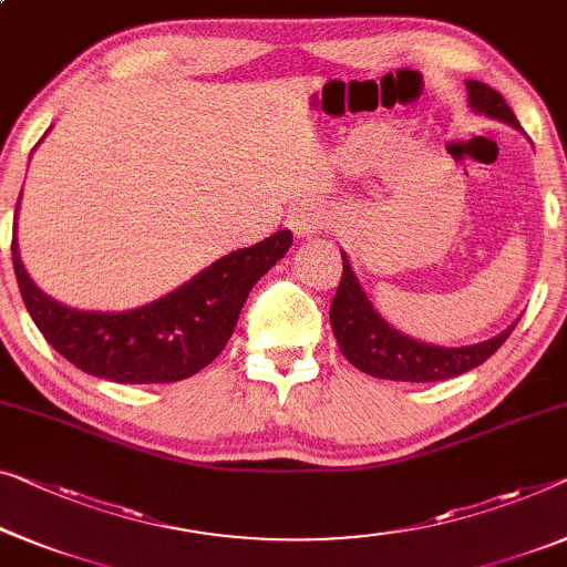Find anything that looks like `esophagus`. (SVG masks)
I'll list each match as a JSON object with an SVG mask.
<instances>
[{
    "label": "esophagus",
    "mask_w": 567,
    "mask_h": 567,
    "mask_svg": "<svg viewBox=\"0 0 567 567\" xmlns=\"http://www.w3.org/2000/svg\"><path fill=\"white\" fill-rule=\"evenodd\" d=\"M287 224H290V229L295 236H312L318 234L320 229L326 226V214L323 208L318 206V203H300L298 208H292L290 218H287Z\"/></svg>",
    "instance_id": "34e87169"
}]
</instances>
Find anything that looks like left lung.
<instances>
[{"mask_svg":"<svg viewBox=\"0 0 567 567\" xmlns=\"http://www.w3.org/2000/svg\"><path fill=\"white\" fill-rule=\"evenodd\" d=\"M466 86L468 101L476 112L519 126L517 116L499 91L481 81H468ZM341 257L343 272L331 302L333 336L343 357L369 377L394 379V382H441V379L466 374L468 369L484 364L514 331L512 326L496 338L476 346H461V349H441V346L412 341L379 318L359 280L353 277L349 259L346 255Z\"/></svg>","mask_w":567,"mask_h":567,"instance_id":"1","label":"left lung"}]
</instances>
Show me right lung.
Instances as JSON below:
<instances>
[{"label":"right lung","instance_id":"add662e5","mask_svg":"<svg viewBox=\"0 0 567 567\" xmlns=\"http://www.w3.org/2000/svg\"><path fill=\"white\" fill-rule=\"evenodd\" d=\"M290 244V231H277L255 247L214 261L165 298L130 312L73 310L50 300L24 272L17 239L12 261L32 320L73 367L120 384H167L198 374L224 351L249 290L285 257Z\"/></svg>","mask_w":567,"mask_h":567}]
</instances>
